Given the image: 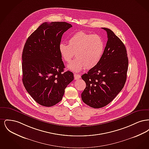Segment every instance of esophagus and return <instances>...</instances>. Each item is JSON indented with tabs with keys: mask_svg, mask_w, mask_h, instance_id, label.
Instances as JSON below:
<instances>
[{
	"mask_svg": "<svg viewBox=\"0 0 149 149\" xmlns=\"http://www.w3.org/2000/svg\"><path fill=\"white\" fill-rule=\"evenodd\" d=\"M74 76V79H75V80H78L79 79H80V78H81V76H80V75L77 74H75Z\"/></svg>",
	"mask_w": 149,
	"mask_h": 149,
	"instance_id": "34e87169",
	"label": "esophagus"
}]
</instances>
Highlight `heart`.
<instances>
[{"instance_id": "heart-1", "label": "heart", "mask_w": 149, "mask_h": 149, "mask_svg": "<svg viewBox=\"0 0 149 149\" xmlns=\"http://www.w3.org/2000/svg\"><path fill=\"white\" fill-rule=\"evenodd\" d=\"M105 44L102 37L98 35L79 31L69 38L68 44L61 43L58 49L62 58L69 63L75 55L77 57L68 66L72 71L79 72L85 67L91 69L101 60Z\"/></svg>"}]
</instances>
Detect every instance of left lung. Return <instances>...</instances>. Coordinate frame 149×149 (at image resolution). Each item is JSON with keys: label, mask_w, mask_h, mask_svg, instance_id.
<instances>
[{"label": "left lung", "mask_w": 149, "mask_h": 149, "mask_svg": "<svg viewBox=\"0 0 149 149\" xmlns=\"http://www.w3.org/2000/svg\"><path fill=\"white\" fill-rule=\"evenodd\" d=\"M108 41L98 65L81 76L86 87L81 93L84 103L94 108L106 106L125 84L128 60L123 43L110 29L103 28Z\"/></svg>", "instance_id": "obj_1"}]
</instances>
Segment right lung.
<instances>
[{"label":"right lung","mask_w":149,"mask_h":149,"mask_svg":"<svg viewBox=\"0 0 149 149\" xmlns=\"http://www.w3.org/2000/svg\"><path fill=\"white\" fill-rule=\"evenodd\" d=\"M71 27L65 22L43 23L24 46L22 81L32 98L43 106H53L60 102L65 89L74 80L72 72H64L58 49L63 33Z\"/></svg>","instance_id":"add662e5"}]
</instances>
